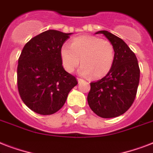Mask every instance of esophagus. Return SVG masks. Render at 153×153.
<instances>
[{
	"mask_svg": "<svg viewBox=\"0 0 153 153\" xmlns=\"http://www.w3.org/2000/svg\"><path fill=\"white\" fill-rule=\"evenodd\" d=\"M77 80H78V82H79V83H80V82H81L83 81V79H79V78H77Z\"/></svg>",
	"mask_w": 153,
	"mask_h": 153,
	"instance_id": "1",
	"label": "esophagus"
}]
</instances>
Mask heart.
Returning a JSON list of instances; mask_svg holds the SVG:
<instances>
[{
    "label": "heart",
    "mask_w": 153,
    "mask_h": 153,
    "mask_svg": "<svg viewBox=\"0 0 153 153\" xmlns=\"http://www.w3.org/2000/svg\"><path fill=\"white\" fill-rule=\"evenodd\" d=\"M114 48L108 40L93 36H81L72 39L71 45L60 49L62 67L69 73L76 69L80 62L79 73L84 77L99 79L111 70L114 62Z\"/></svg>",
    "instance_id": "b5f03b06"
}]
</instances>
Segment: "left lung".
<instances>
[{"label":"left lung","mask_w":153,"mask_h":153,"mask_svg":"<svg viewBox=\"0 0 153 153\" xmlns=\"http://www.w3.org/2000/svg\"><path fill=\"white\" fill-rule=\"evenodd\" d=\"M113 44L114 62L108 74L91 83L87 102L92 111L103 118L126 113L134 102L140 81V68L135 54L119 37L108 31H98Z\"/></svg>","instance_id":"1"}]
</instances>
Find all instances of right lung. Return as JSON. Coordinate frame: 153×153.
Instances as JSON below:
<instances>
[{"label":"right lung","mask_w":153,"mask_h":153,"mask_svg":"<svg viewBox=\"0 0 153 153\" xmlns=\"http://www.w3.org/2000/svg\"><path fill=\"white\" fill-rule=\"evenodd\" d=\"M72 33L48 30L31 39L18 60V91L32 111L51 115L59 110L78 82L64 70L60 49Z\"/></svg>","instance_id":"right-lung-1"}]
</instances>
